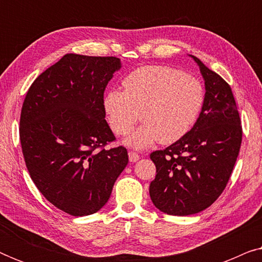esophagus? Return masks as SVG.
Segmentation results:
<instances>
[{
  "label": "esophagus",
  "instance_id": "34e87169",
  "mask_svg": "<svg viewBox=\"0 0 262 262\" xmlns=\"http://www.w3.org/2000/svg\"><path fill=\"white\" fill-rule=\"evenodd\" d=\"M139 159H141V156L137 152L128 151V160H130V162H137Z\"/></svg>",
  "mask_w": 262,
  "mask_h": 262
}]
</instances>
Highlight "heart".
Listing matches in <instances>:
<instances>
[{"mask_svg": "<svg viewBox=\"0 0 262 262\" xmlns=\"http://www.w3.org/2000/svg\"><path fill=\"white\" fill-rule=\"evenodd\" d=\"M124 91L110 89L103 110L114 134L125 136L138 119L143 123L124 143L145 149L157 142L170 144L184 137L202 112L204 88L195 77L164 66H145L127 75Z\"/></svg>", "mask_w": 262, "mask_h": 262, "instance_id": "b5f03b06", "label": "heart"}]
</instances>
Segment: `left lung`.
<instances>
[{"instance_id":"8db88e82","label":"left lung","mask_w":262,"mask_h":262,"mask_svg":"<svg viewBox=\"0 0 262 262\" xmlns=\"http://www.w3.org/2000/svg\"><path fill=\"white\" fill-rule=\"evenodd\" d=\"M205 82L202 112L184 137L150 154L156 166L149 188L154 205L171 216H188L212 205L224 191L237 160L242 126L231 88L202 60Z\"/></svg>"}]
</instances>
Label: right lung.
Listing matches in <instances>:
<instances>
[{
	"label": "right lung",
	"mask_w": 262,
	"mask_h": 262,
	"mask_svg": "<svg viewBox=\"0 0 262 262\" xmlns=\"http://www.w3.org/2000/svg\"><path fill=\"white\" fill-rule=\"evenodd\" d=\"M121 68L117 57L68 53L28 89L20 142L28 173L52 205L71 216L95 213L128 163L105 119L103 93Z\"/></svg>",
	"instance_id": "1"
}]
</instances>
